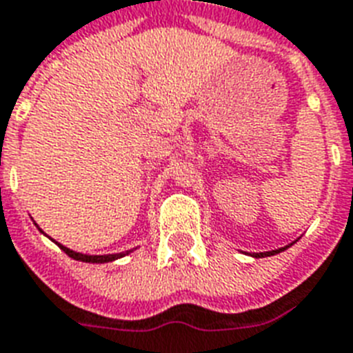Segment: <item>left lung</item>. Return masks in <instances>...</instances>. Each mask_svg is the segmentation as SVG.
Masks as SVG:
<instances>
[{"label": "left lung", "mask_w": 353, "mask_h": 353, "mask_svg": "<svg viewBox=\"0 0 353 353\" xmlns=\"http://www.w3.org/2000/svg\"><path fill=\"white\" fill-rule=\"evenodd\" d=\"M289 246H285V248H279V250H272V252H263V254H255L254 257H268V255H276L279 254V252H283V250H287Z\"/></svg>", "instance_id": "8db88e82"}]
</instances>
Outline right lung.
Here are the masks:
<instances>
[{"instance_id": "1", "label": "right lung", "mask_w": 353, "mask_h": 353, "mask_svg": "<svg viewBox=\"0 0 353 353\" xmlns=\"http://www.w3.org/2000/svg\"><path fill=\"white\" fill-rule=\"evenodd\" d=\"M59 248L63 250L64 254L72 257L75 261H83V263H109V261H114V259H120L123 257L125 254L129 252H133V250H129V252H122V254H109V255H85V254H79V252H74V250L66 248L63 244H59Z\"/></svg>"}]
</instances>
